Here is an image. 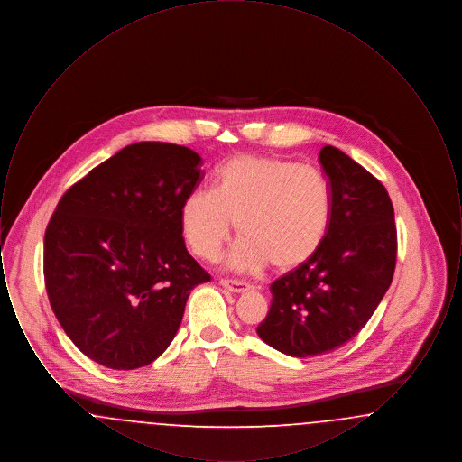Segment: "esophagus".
I'll use <instances>...</instances> for the list:
<instances>
[{
    "instance_id": "34e87169",
    "label": "esophagus",
    "mask_w": 462,
    "mask_h": 462,
    "mask_svg": "<svg viewBox=\"0 0 462 462\" xmlns=\"http://www.w3.org/2000/svg\"><path fill=\"white\" fill-rule=\"evenodd\" d=\"M220 286L225 287L226 291H230V292H234V294H241V292H245V291L251 289V286L245 284V282H241V281H228V279H221Z\"/></svg>"
}]
</instances>
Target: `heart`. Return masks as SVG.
<instances>
[{"mask_svg":"<svg viewBox=\"0 0 462 462\" xmlns=\"http://www.w3.org/2000/svg\"><path fill=\"white\" fill-rule=\"evenodd\" d=\"M328 180L311 166L263 155H237L215 173L213 190H196L181 208V234L190 251L217 260L234 223L241 239L226 266L234 272L298 268L320 249L329 230Z\"/></svg>","mask_w":462,"mask_h":462,"instance_id":"b5f03b06","label":"heart"}]
</instances>
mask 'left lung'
<instances>
[{"instance_id":"left-lung-1","label":"left lung","mask_w":462,"mask_h":462,"mask_svg":"<svg viewBox=\"0 0 462 462\" xmlns=\"http://www.w3.org/2000/svg\"><path fill=\"white\" fill-rule=\"evenodd\" d=\"M332 213L320 249L272 282L266 345L296 358L348 343L373 317L392 284L396 262L393 204L383 183L343 151L326 145Z\"/></svg>"}]
</instances>
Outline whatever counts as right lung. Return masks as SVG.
I'll return each instance as SVG.
<instances>
[{
    "label": "right lung",
    "mask_w": 462,
    "mask_h": 462,
    "mask_svg": "<svg viewBox=\"0 0 462 462\" xmlns=\"http://www.w3.org/2000/svg\"><path fill=\"white\" fill-rule=\"evenodd\" d=\"M189 147L138 142L74 183L46 226L44 284L70 341L93 362L132 371L171 345L190 291L209 275L181 237L200 181Z\"/></svg>",
    "instance_id": "1"
}]
</instances>
